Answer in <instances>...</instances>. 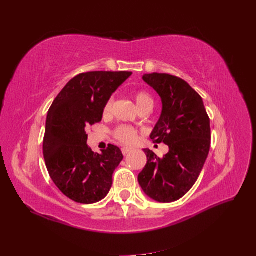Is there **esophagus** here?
Masks as SVG:
<instances>
[{
  "label": "esophagus",
  "instance_id": "34e87169",
  "mask_svg": "<svg viewBox=\"0 0 256 256\" xmlns=\"http://www.w3.org/2000/svg\"><path fill=\"white\" fill-rule=\"evenodd\" d=\"M131 150L132 148H130V147H122V154H127L129 152H131Z\"/></svg>",
  "mask_w": 256,
  "mask_h": 256
}]
</instances>
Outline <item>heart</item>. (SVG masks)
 I'll list each match as a JSON object with an SVG mask.
<instances>
[{
  "label": "heart",
  "mask_w": 256,
  "mask_h": 256,
  "mask_svg": "<svg viewBox=\"0 0 256 256\" xmlns=\"http://www.w3.org/2000/svg\"><path fill=\"white\" fill-rule=\"evenodd\" d=\"M134 99L136 104V106L138 108V110H152L154 106V100L152 96L148 94V92L145 90H136L134 94ZM114 102V97H110L106 100L102 113L104 115H109L112 111V106ZM113 136L115 140H118V142L122 144H131L136 138V128L128 126V125H120L116 127L113 130Z\"/></svg>",
  "instance_id": "heart-1"
}]
</instances>
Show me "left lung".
<instances>
[{"mask_svg":"<svg viewBox=\"0 0 256 256\" xmlns=\"http://www.w3.org/2000/svg\"><path fill=\"white\" fill-rule=\"evenodd\" d=\"M143 80L162 99V113L150 134L170 148L164 157L144 150L147 164L138 180L154 200H180L196 184L210 150V120L203 99L184 80L168 74H145Z\"/></svg>","mask_w":256,"mask_h":256,"instance_id":"1","label":"left lung"}]
</instances>
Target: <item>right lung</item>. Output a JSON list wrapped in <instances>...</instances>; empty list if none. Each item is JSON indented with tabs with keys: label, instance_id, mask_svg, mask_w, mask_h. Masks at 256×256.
<instances>
[{
	"label": "right lung",
	"instance_id": "right-lung-1",
	"mask_svg": "<svg viewBox=\"0 0 256 256\" xmlns=\"http://www.w3.org/2000/svg\"><path fill=\"white\" fill-rule=\"evenodd\" d=\"M131 74L82 72L65 85L48 111L42 144L46 166L56 187L76 203H97L112 187L122 154L112 144L102 154L92 152L86 131L102 122L106 102Z\"/></svg>",
	"mask_w": 256,
	"mask_h": 256
}]
</instances>
